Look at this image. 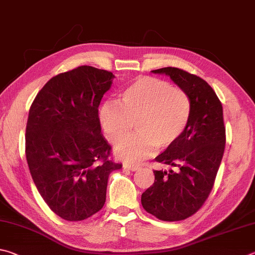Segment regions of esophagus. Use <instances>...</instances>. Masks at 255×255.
<instances>
[{"label":"esophagus","instance_id":"34e87169","mask_svg":"<svg viewBox=\"0 0 255 255\" xmlns=\"http://www.w3.org/2000/svg\"><path fill=\"white\" fill-rule=\"evenodd\" d=\"M123 168L128 169V170L131 171H135L139 169V166H136V164H131V163H123Z\"/></svg>","mask_w":255,"mask_h":255}]
</instances>
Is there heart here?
I'll return each mask as SVG.
<instances>
[{
  "instance_id": "heart-1",
  "label": "heart",
  "mask_w": 255,
  "mask_h": 255,
  "mask_svg": "<svg viewBox=\"0 0 255 255\" xmlns=\"http://www.w3.org/2000/svg\"><path fill=\"white\" fill-rule=\"evenodd\" d=\"M189 96L166 80L140 77L120 95L119 105L107 102L100 110L103 132L112 144L128 135L132 123L136 133L118 145L115 153L128 161H140L157 146L168 148L186 130L190 119Z\"/></svg>"
}]
</instances>
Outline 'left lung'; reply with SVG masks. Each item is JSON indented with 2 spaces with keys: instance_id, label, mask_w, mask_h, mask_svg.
Wrapping results in <instances>:
<instances>
[{
  "instance_id": "obj_1",
  "label": "left lung",
  "mask_w": 255,
  "mask_h": 255,
  "mask_svg": "<svg viewBox=\"0 0 255 255\" xmlns=\"http://www.w3.org/2000/svg\"><path fill=\"white\" fill-rule=\"evenodd\" d=\"M153 74L169 76L189 96L186 130L155 161L173 167L154 170V182L141 196L142 206L159 220L182 221L203 206L214 186L225 149L223 106L213 88L198 76L164 67Z\"/></svg>"
}]
</instances>
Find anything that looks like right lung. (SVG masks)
<instances>
[{
  "instance_id": "add662e5",
  "label": "right lung",
  "mask_w": 255,
  "mask_h": 255,
  "mask_svg": "<svg viewBox=\"0 0 255 255\" xmlns=\"http://www.w3.org/2000/svg\"><path fill=\"white\" fill-rule=\"evenodd\" d=\"M115 76L80 66L52 77L35 96L25 130V155L39 194L66 221L91 217L105 204L109 160L98 106Z\"/></svg>"
}]
</instances>
